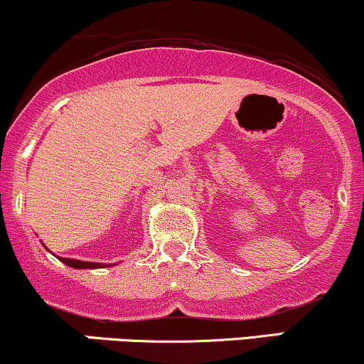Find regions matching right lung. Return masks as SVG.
Segmentation results:
<instances>
[{"label":"right lung","instance_id":"right-lung-1","mask_svg":"<svg viewBox=\"0 0 364 364\" xmlns=\"http://www.w3.org/2000/svg\"><path fill=\"white\" fill-rule=\"evenodd\" d=\"M58 258H60L65 265L72 267V269H101V267H106V263L82 262V260H75V258H63V257H58Z\"/></svg>","mask_w":364,"mask_h":364}]
</instances>
